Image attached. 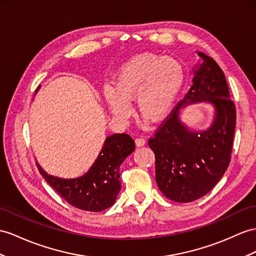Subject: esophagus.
Returning <instances> with one entry per match:
<instances>
[{
	"mask_svg": "<svg viewBox=\"0 0 256 256\" xmlns=\"http://www.w3.org/2000/svg\"><path fill=\"white\" fill-rule=\"evenodd\" d=\"M134 142H136V146H142L146 144V139L144 138H136L134 140Z\"/></svg>",
	"mask_w": 256,
	"mask_h": 256,
	"instance_id": "1",
	"label": "esophagus"
}]
</instances>
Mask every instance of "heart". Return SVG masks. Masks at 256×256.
I'll list each match as a JSON object with an SVG mask.
<instances>
[{
	"label": "heart",
	"mask_w": 256,
	"mask_h": 256,
	"mask_svg": "<svg viewBox=\"0 0 256 256\" xmlns=\"http://www.w3.org/2000/svg\"><path fill=\"white\" fill-rule=\"evenodd\" d=\"M186 78L184 67L176 58L154 53L136 55L115 74V88L105 84L103 94L112 113L126 120L136 100L142 116L160 120L170 113Z\"/></svg>",
	"instance_id": "b5f03b06"
}]
</instances>
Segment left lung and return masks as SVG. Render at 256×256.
I'll use <instances>...</instances> for the list:
<instances>
[{
    "label": "left lung",
    "instance_id": "1",
    "mask_svg": "<svg viewBox=\"0 0 256 256\" xmlns=\"http://www.w3.org/2000/svg\"><path fill=\"white\" fill-rule=\"evenodd\" d=\"M204 63L196 72L193 86L163 120L148 144L155 154V180L166 198L192 202L208 193L227 170L234 144L236 106L222 68L198 53ZM208 100L216 106L212 127L191 133L180 122L178 108L184 102Z\"/></svg>",
    "mask_w": 256,
    "mask_h": 256
}]
</instances>
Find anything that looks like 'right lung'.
<instances>
[{
    "label": "right lung",
    "instance_id": "1",
    "mask_svg": "<svg viewBox=\"0 0 256 256\" xmlns=\"http://www.w3.org/2000/svg\"><path fill=\"white\" fill-rule=\"evenodd\" d=\"M134 148V141L128 134L110 136L89 172L74 179L48 175L38 163L36 164L46 182L66 202L82 210L101 212L115 203L122 189L120 167Z\"/></svg>",
    "mask_w": 256,
    "mask_h": 256
}]
</instances>
